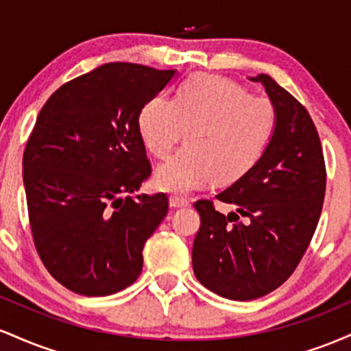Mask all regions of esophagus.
Here are the masks:
<instances>
[{
    "label": "esophagus",
    "instance_id": "esophagus-1",
    "mask_svg": "<svg viewBox=\"0 0 351 351\" xmlns=\"http://www.w3.org/2000/svg\"><path fill=\"white\" fill-rule=\"evenodd\" d=\"M188 204H189V201L181 198V196H171V198H170V206L171 208H184V206H188Z\"/></svg>",
    "mask_w": 351,
    "mask_h": 351
}]
</instances>
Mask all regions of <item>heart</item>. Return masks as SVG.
I'll return each mask as SVG.
<instances>
[{"label": "heart", "instance_id": "1", "mask_svg": "<svg viewBox=\"0 0 351 351\" xmlns=\"http://www.w3.org/2000/svg\"><path fill=\"white\" fill-rule=\"evenodd\" d=\"M277 125V108L267 95L249 94L232 80L198 74L175 99L156 95L138 115V132L148 152L165 160L186 134V148L155 175L156 188L186 195L216 178L229 184L244 178L263 160Z\"/></svg>", "mask_w": 351, "mask_h": 351}]
</instances>
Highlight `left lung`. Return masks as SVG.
Segmentation results:
<instances>
[{"label":"left lung","mask_w":351,"mask_h":351,"mask_svg":"<svg viewBox=\"0 0 351 351\" xmlns=\"http://www.w3.org/2000/svg\"><path fill=\"white\" fill-rule=\"evenodd\" d=\"M276 104L277 125L263 160L217 193L236 211L211 199L195 203L201 226L193 271L204 287L231 300H252L284 284L307 251L325 198L324 152L307 108L271 75L251 77Z\"/></svg>","instance_id":"1"}]
</instances>
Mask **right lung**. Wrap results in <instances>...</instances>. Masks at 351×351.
I'll return each mask as SVG.
<instances>
[{"mask_svg": "<svg viewBox=\"0 0 351 351\" xmlns=\"http://www.w3.org/2000/svg\"><path fill=\"white\" fill-rule=\"evenodd\" d=\"M176 74L108 62L60 86L39 112L23 155L31 232L59 284L87 297L123 291L168 196L130 195L152 175L138 115Z\"/></svg>", "mask_w": 351, "mask_h": 351, "instance_id": "obj_1", "label": "right lung"}]
</instances>
